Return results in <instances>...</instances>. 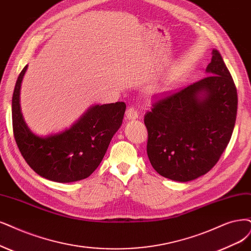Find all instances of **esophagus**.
Masks as SVG:
<instances>
[{
  "mask_svg": "<svg viewBox=\"0 0 251 251\" xmlns=\"http://www.w3.org/2000/svg\"><path fill=\"white\" fill-rule=\"evenodd\" d=\"M126 117L129 120H135V119H137L138 118V114H137L136 109L134 107H132V106L128 107L126 109Z\"/></svg>",
  "mask_w": 251,
  "mask_h": 251,
  "instance_id": "34e87169",
  "label": "esophagus"
}]
</instances>
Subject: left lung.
<instances>
[{
	"label": "left lung",
	"mask_w": 251,
	"mask_h": 251,
	"mask_svg": "<svg viewBox=\"0 0 251 251\" xmlns=\"http://www.w3.org/2000/svg\"><path fill=\"white\" fill-rule=\"evenodd\" d=\"M206 71L207 77L166 92L145 115L147 154L164 178L188 182L207 174L229 143L238 95L217 50Z\"/></svg>",
	"instance_id": "8db88e82"
}]
</instances>
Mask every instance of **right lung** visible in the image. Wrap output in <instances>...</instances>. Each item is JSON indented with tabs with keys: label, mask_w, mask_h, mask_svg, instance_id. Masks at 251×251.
<instances>
[{
	"label": "right lung",
	"mask_w": 251,
	"mask_h": 251,
	"mask_svg": "<svg viewBox=\"0 0 251 251\" xmlns=\"http://www.w3.org/2000/svg\"><path fill=\"white\" fill-rule=\"evenodd\" d=\"M27 65L16 80L12 97V126L25 162L41 177L59 183L83 180L103 159L114 134L122 125L126 104L91 106L69 129L48 136L33 133L21 110V86Z\"/></svg>",
	"instance_id": "obj_1"
}]
</instances>
